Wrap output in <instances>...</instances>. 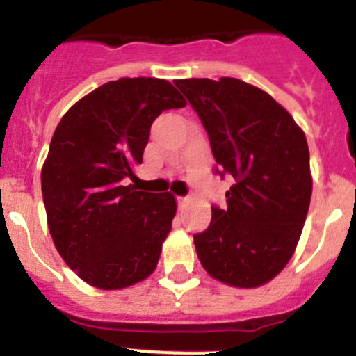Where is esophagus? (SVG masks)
Here are the masks:
<instances>
[{"instance_id": "1", "label": "esophagus", "mask_w": 356, "mask_h": 356, "mask_svg": "<svg viewBox=\"0 0 356 356\" xmlns=\"http://www.w3.org/2000/svg\"><path fill=\"white\" fill-rule=\"evenodd\" d=\"M188 204V197H177V206L184 207Z\"/></svg>"}]
</instances>
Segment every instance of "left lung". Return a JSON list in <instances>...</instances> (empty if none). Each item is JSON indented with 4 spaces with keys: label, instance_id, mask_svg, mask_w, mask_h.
<instances>
[{
    "label": "left lung",
    "instance_id": "1",
    "mask_svg": "<svg viewBox=\"0 0 356 356\" xmlns=\"http://www.w3.org/2000/svg\"><path fill=\"white\" fill-rule=\"evenodd\" d=\"M174 83L207 131L214 172L234 179L227 207H211L209 227L193 236L198 259L229 286H262L289 262L309 213L305 134L257 86L236 78Z\"/></svg>",
    "mask_w": 356,
    "mask_h": 356
}]
</instances>
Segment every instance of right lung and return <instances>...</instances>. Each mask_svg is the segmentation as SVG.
<instances>
[{"label":"right lung","instance_id":"1","mask_svg":"<svg viewBox=\"0 0 356 356\" xmlns=\"http://www.w3.org/2000/svg\"><path fill=\"white\" fill-rule=\"evenodd\" d=\"M186 101L165 79L120 78L78 101L60 120L42 168L51 238L70 270L99 289H124L156 270L175 198L136 191L150 126Z\"/></svg>","mask_w":356,"mask_h":356}]
</instances>
